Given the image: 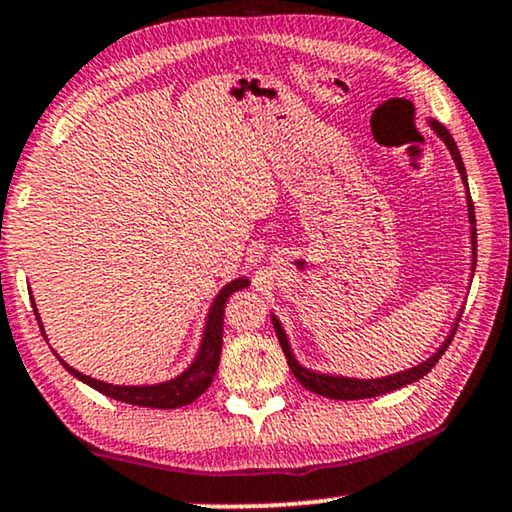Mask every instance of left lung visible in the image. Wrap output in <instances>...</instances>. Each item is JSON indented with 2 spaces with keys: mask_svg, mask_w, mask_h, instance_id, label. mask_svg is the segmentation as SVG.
Returning a JSON list of instances; mask_svg holds the SVG:
<instances>
[{
  "mask_svg": "<svg viewBox=\"0 0 512 512\" xmlns=\"http://www.w3.org/2000/svg\"><path fill=\"white\" fill-rule=\"evenodd\" d=\"M430 127L435 129L439 134V139L444 141L446 148L451 151V158H454L456 163V170L461 174L465 189H468V174H465V167H463V158L461 153H458V146L454 137L449 134V129L439 125L437 120H430ZM465 196H468V219H470V243H472V267H475L477 262V229H475V208H472V198H470V191H465ZM475 271V269H472ZM271 321H274V331L278 335V342H281V349L283 354H286L288 359V366L290 371L297 380H300L302 387H307V390H312L316 394H321V397H328V399H340V401H347V399H368V397H380V394H387L392 390H399V387H406L411 383H416V380L423 378V375H428L432 371V366L437 364L439 359H442V354L446 352V347L451 345V340H454V333L458 328V321H461V314H458V319L454 323V331L446 335V340L442 342V347L437 349L435 354H432L430 359H425L423 364L409 368V371H399L394 375H385V378H371V380H361V378H342V375H328V373H316V371H309V368H304L297 364L293 349H290V342L286 338V331H283L281 321L276 319V316H271Z\"/></svg>",
  "mask_w": 512,
  "mask_h": 512,
  "instance_id": "8db88e82",
  "label": "left lung"
}]
</instances>
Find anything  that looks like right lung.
I'll list each match as a JSON object with an SVG mask.
<instances>
[{
    "instance_id": "1",
    "label": "right lung",
    "mask_w": 512,
    "mask_h": 512,
    "mask_svg": "<svg viewBox=\"0 0 512 512\" xmlns=\"http://www.w3.org/2000/svg\"><path fill=\"white\" fill-rule=\"evenodd\" d=\"M250 281L248 278H236V281L226 283V286L219 290V295L212 302L210 312H208V321H205V333L203 340H200V349L193 359V364L186 368L184 373L177 375V378L167 380V383L160 385H111L103 383V380L89 378L80 371H75L73 366H68L61 357V364L66 366V371L75 375L77 380L87 383L94 390H99L106 397L125 401V404H134V406H148V409H179V406L191 404L196 401L200 394H203L215 380L217 366H219V354H222V333H224V307L229 295H234L236 290L248 288ZM37 314V307H35ZM40 319V314H37ZM42 328V323H40ZM44 335V331H42Z\"/></svg>"
}]
</instances>
